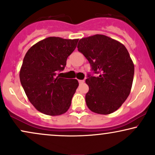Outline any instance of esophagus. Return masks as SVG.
<instances>
[{
  "mask_svg": "<svg viewBox=\"0 0 155 155\" xmlns=\"http://www.w3.org/2000/svg\"><path fill=\"white\" fill-rule=\"evenodd\" d=\"M79 81V83L80 84H83L84 83L83 80H80V81Z\"/></svg>",
  "mask_w": 155,
  "mask_h": 155,
  "instance_id": "34e87169",
  "label": "esophagus"
}]
</instances>
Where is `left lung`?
Instances as JSON below:
<instances>
[{
    "label": "left lung",
    "mask_w": 155,
    "mask_h": 155,
    "mask_svg": "<svg viewBox=\"0 0 155 155\" xmlns=\"http://www.w3.org/2000/svg\"><path fill=\"white\" fill-rule=\"evenodd\" d=\"M78 51L86 57L97 77L88 74L85 95L91 111L107 115L118 110L130 94L134 65L123 44L103 34L82 38Z\"/></svg>",
    "instance_id": "obj_1"
}]
</instances>
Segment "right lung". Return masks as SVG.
<instances>
[{
    "mask_svg": "<svg viewBox=\"0 0 155 155\" xmlns=\"http://www.w3.org/2000/svg\"><path fill=\"white\" fill-rule=\"evenodd\" d=\"M78 39L50 37L34 45L25 55L19 77L25 93L37 110L49 116L68 111L79 83L57 76L64 69Z\"/></svg>",
    "mask_w": 155,
    "mask_h": 155,
    "instance_id": "1",
    "label": "right lung"
}]
</instances>
